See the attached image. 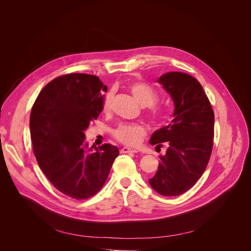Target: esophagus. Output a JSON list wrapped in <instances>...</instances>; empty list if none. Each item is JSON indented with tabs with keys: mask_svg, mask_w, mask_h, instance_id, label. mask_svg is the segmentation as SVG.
<instances>
[{
	"mask_svg": "<svg viewBox=\"0 0 251 251\" xmlns=\"http://www.w3.org/2000/svg\"><path fill=\"white\" fill-rule=\"evenodd\" d=\"M130 152H137V151L128 147H124L121 150V153H130Z\"/></svg>",
	"mask_w": 251,
	"mask_h": 251,
	"instance_id": "1",
	"label": "esophagus"
}]
</instances>
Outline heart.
<instances>
[{"mask_svg":"<svg viewBox=\"0 0 251 251\" xmlns=\"http://www.w3.org/2000/svg\"><path fill=\"white\" fill-rule=\"evenodd\" d=\"M127 88L135 100L145 107H151L154 105L158 100L157 93L148 84L143 82H131L127 85ZM113 95L108 93L104 100V109L108 110L111 105ZM151 115L157 119L160 117L158 110H152ZM114 137L121 143L127 146H137L141 143L146 135V128L140 124H120L113 132Z\"/></svg>","mask_w":251,"mask_h":251,"instance_id":"1","label":"heart"}]
</instances>
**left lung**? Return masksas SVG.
<instances>
[{
	"label": "left lung",
	"mask_w": 251,
	"mask_h": 251,
	"mask_svg": "<svg viewBox=\"0 0 251 251\" xmlns=\"http://www.w3.org/2000/svg\"><path fill=\"white\" fill-rule=\"evenodd\" d=\"M157 82L174 102L172 122L151 136L150 143L166 153L151 186L163 196H178L191 188L204 173L214 144L215 115L208 97L197 79L183 72H167Z\"/></svg>",
	"instance_id": "8db88e82"
}]
</instances>
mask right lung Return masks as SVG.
Wrapping results in <instances>:
<instances>
[{
  "mask_svg": "<svg viewBox=\"0 0 251 251\" xmlns=\"http://www.w3.org/2000/svg\"><path fill=\"white\" fill-rule=\"evenodd\" d=\"M106 92L98 76L66 74L41 90L31 111V138L41 171L59 191L77 200L100 190L119 155L111 144L89 148L85 142V130L102 111Z\"/></svg>",
  "mask_w": 251,
  "mask_h": 251,
  "instance_id": "right-lung-1",
  "label": "right lung"
}]
</instances>
